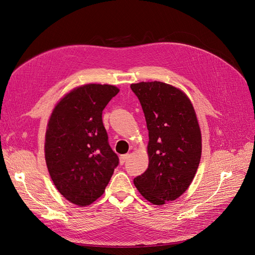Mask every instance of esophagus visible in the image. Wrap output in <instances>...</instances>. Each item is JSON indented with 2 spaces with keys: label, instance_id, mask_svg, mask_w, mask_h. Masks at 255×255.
<instances>
[{
  "label": "esophagus",
  "instance_id": "obj_1",
  "mask_svg": "<svg viewBox=\"0 0 255 255\" xmlns=\"http://www.w3.org/2000/svg\"><path fill=\"white\" fill-rule=\"evenodd\" d=\"M128 157H129V154H123V155H121L120 156V163H121V165L124 164Z\"/></svg>",
  "mask_w": 255,
  "mask_h": 255
}]
</instances>
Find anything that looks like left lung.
I'll return each mask as SVG.
<instances>
[{
	"instance_id": "left-lung-1",
	"label": "left lung",
	"mask_w": 255,
	"mask_h": 255,
	"mask_svg": "<svg viewBox=\"0 0 255 255\" xmlns=\"http://www.w3.org/2000/svg\"><path fill=\"white\" fill-rule=\"evenodd\" d=\"M149 132L147 170L133 183L154 205L174 201L190 186L202 155L195 111L186 94L162 82L131 84Z\"/></svg>"
}]
</instances>
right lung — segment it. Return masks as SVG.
I'll list each match as a JSON object with an SVG mask.
<instances>
[{
	"instance_id": "1",
	"label": "right lung",
	"mask_w": 255,
	"mask_h": 255,
	"mask_svg": "<svg viewBox=\"0 0 255 255\" xmlns=\"http://www.w3.org/2000/svg\"><path fill=\"white\" fill-rule=\"evenodd\" d=\"M119 91L111 85H84L66 94L51 113L45 139L47 168L56 189L75 205L97 201L119 165L102 120Z\"/></svg>"
}]
</instances>
